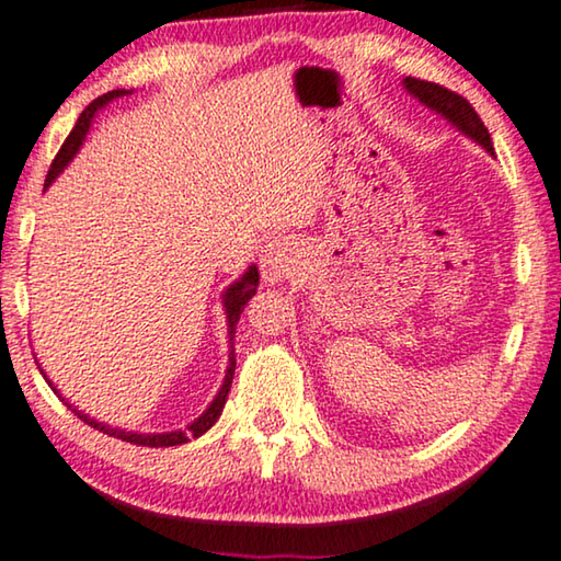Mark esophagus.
<instances>
[{
	"instance_id": "1",
	"label": "esophagus",
	"mask_w": 561,
	"mask_h": 561,
	"mask_svg": "<svg viewBox=\"0 0 561 561\" xmlns=\"http://www.w3.org/2000/svg\"><path fill=\"white\" fill-rule=\"evenodd\" d=\"M297 262V243L291 239H274L266 243L259 254V266H262V279L266 284H277L287 279L295 272Z\"/></svg>"
}]
</instances>
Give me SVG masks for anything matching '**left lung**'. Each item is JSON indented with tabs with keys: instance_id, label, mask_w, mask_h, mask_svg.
<instances>
[{
	"instance_id": "left-lung-1",
	"label": "left lung",
	"mask_w": 561,
	"mask_h": 561,
	"mask_svg": "<svg viewBox=\"0 0 561 561\" xmlns=\"http://www.w3.org/2000/svg\"><path fill=\"white\" fill-rule=\"evenodd\" d=\"M404 89L412 93L416 101H422L424 106L432 108V112L445 116L457 131H462L465 137L478 141L488 154H493L491 134H488L485 124L480 122V116L476 114V108L470 106L468 99H462L460 93L445 89V85L420 81V78H412V76L404 78Z\"/></svg>"
}]
</instances>
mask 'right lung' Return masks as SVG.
I'll use <instances>...</instances> for the list:
<instances>
[{
    "mask_svg": "<svg viewBox=\"0 0 561 561\" xmlns=\"http://www.w3.org/2000/svg\"><path fill=\"white\" fill-rule=\"evenodd\" d=\"M129 93H131V91H124V89L108 91V93H104V96H99L96 101H93V104L85 106V112H83L81 116H78V122H76V126H73V131H70V134H68V139L62 141L60 152L55 154V160H53V164H50V170H47L45 187H50V185L55 183V178H58L60 172L68 168V162L73 160L76 152H78V149H81V145L85 141V134H89V129H91V122L96 119V114L101 112V108H104V106L108 104V101H114V99H119V96H129ZM256 287H259V270H256L254 264H251L249 270L243 272L241 277L236 279L233 284H228V289L224 291V307H226V322H228V341H231V345H228V348H231V351H228L226 378H224V383H220V389H218V393H216V399L210 401V407L205 409V412L198 416V420L187 424L185 430H175V432H154V435H145V432H126V430H119V427H112V424H104V422L93 420V416H89V414L78 412V409H76L73 404H68L66 397H62V393H60L58 389H55L53 381H50V378H47V374H45L43 368H41V374L45 376V381L50 383V389H53L55 393H58V397H60L62 401H66L70 412H76V414H78V420H83L85 424H91L93 430L104 432V435H108V437H116V439L131 442V445H141V447H175V445H185V442H191V439H195V437L205 435V432H208V430L213 427V424L218 422L220 412H224L226 399H228V391H231V383H233V370H236V353H233L236 322L241 320V312H243V307H247L249 299L256 295Z\"/></svg>",
    "mask_w": 561,
    "mask_h": 561,
    "instance_id": "obj_1",
    "label": "right lung"
}]
</instances>
